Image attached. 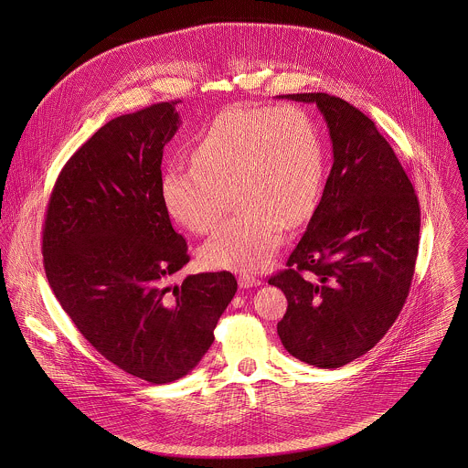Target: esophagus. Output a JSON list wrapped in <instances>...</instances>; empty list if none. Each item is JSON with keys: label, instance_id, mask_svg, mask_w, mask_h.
<instances>
[{"label": "esophagus", "instance_id": "34e87169", "mask_svg": "<svg viewBox=\"0 0 468 468\" xmlns=\"http://www.w3.org/2000/svg\"><path fill=\"white\" fill-rule=\"evenodd\" d=\"M260 283H261V280H259L257 276H253V274H240L239 276V285L242 287V289H250V287H259Z\"/></svg>", "mask_w": 468, "mask_h": 468}]
</instances>
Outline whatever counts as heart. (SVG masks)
<instances>
[{"mask_svg":"<svg viewBox=\"0 0 468 468\" xmlns=\"http://www.w3.org/2000/svg\"><path fill=\"white\" fill-rule=\"evenodd\" d=\"M324 185V147L311 114L298 105H235L218 112L192 147V166L165 168L159 192L168 215L194 233L211 269L259 271L278 251L283 228L303 224Z\"/></svg>","mask_w":468,"mask_h":468,"instance_id":"obj_1","label":"heart"}]
</instances>
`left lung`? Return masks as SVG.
Instances as JSON below:
<instances>
[{"label": "left lung", "mask_w": 468, "mask_h": 468, "mask_svg": "<svg viewBox=\"0 0 468 468\" xmlns=\"http://www.w3.org/2000/svg\"><path fill=\"white\" fill-rule=\"evenodd\" d=\"M282 99L317 105L334 163L287 269L269 278L289 302L278 335L302 363L341 367L371 350L406 303L418 197L391 145L357 107L326 93Z\"/></svg>", "instance_id": "left-lung-1"}]
</instances>
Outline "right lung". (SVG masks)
<instances>
[{
	"mask_svg": "<svg viewBox=\"0 0 468 468\" xmlns=\"http://www.w3.org/2000/svg\"><path fill=\"white\" fill-rule=\"evenodd\" d=\"M176 105L102 125L60 170L43 226L60 307L109 363L151 384L199 364L237 292L228 271L168 283L190 260L159 192L163 149L179 127Z\"/></svg>",
	"mask_w": 468,
	"mask_h": 468,
	"instance_id": "right-lung-1",
	"label": "right lung"
}]
</instances>
